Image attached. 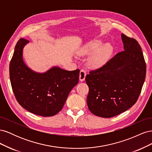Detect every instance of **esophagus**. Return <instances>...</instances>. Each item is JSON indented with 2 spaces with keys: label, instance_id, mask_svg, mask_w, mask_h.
Listing matches in <instances>:
<instances>
[{
  "label": "esophagus",
  "instance_id": "esophagus-1",
  "mask_svg": "<svg viewBox=\"0 0 152 152\" xmlns=\"http://www.w3.org/2000/svg\"><path fill=\"white\" fill-rule=\"evenodd\" d=\"M86 76V72L84 70H81L80 72V75H79V79L81 82L84 81L85 80V78Z\"/></svg>",
  "mask_w": 152,
  "mask_h": 152
}]
</instances>
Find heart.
Returning a JSON list of instances; mask_svg holds the SVG:
<instances>
[{"mask_svg":"<svg viewBox=\"0 0 152 152\" xmlns=\"http://www.w3.org/2000/svg\"><path fill=\"white\" fill-rule=\"evenodd\" d=\"M102 40H91L84 44L79 49L81 55H90L88 59L89 65L94 69H98L108 63L113 53V47L110 44L104 45Z\"/></svg>","mask_w":152,"mask_h":152,"instance_id":"1","label":"heart"}]
</instances>
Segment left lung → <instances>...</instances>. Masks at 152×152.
<instances>
[{
	"mask_svg": "<svg viewBox=\"0 0 152 152\" xmlns=\"http://www.w3.org/2000/svg\"><path fill=\"white\" fill-rule=\"evenodd\" d=\"M124 51L117 53L104 66L86 77L89 87L87 103L96 116L110 118L134 105L146 77V63L137 41L122 34Z\"/></svg>",
	"mask_w": 152,
	"mask_h": 152,
	"instance_id": "1",
	"label": "left lung"
}]
</instances>
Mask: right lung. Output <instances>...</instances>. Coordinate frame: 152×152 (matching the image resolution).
Instances as JSON below:
<instances>
[{
    "label": "right lung",
    "mask_w": 152,
    "mask_h": 152,
    "mask_svg": "<svg viewBox=\"0 0 152 152\" xmlns=\"http://www.w3.org/2000/svg\"><path fill=\"white\" fill-rule=\"evenodd\" d=\"M28 40L17 42L10 62V76L18 102L28 112L50 117L61 111L71 90L79 82V69L68 71L53 66L44 73L32 70L24 62L23 50Z\"/></svg>",
    "instance_id": "obj_1"
}]
</instances>
